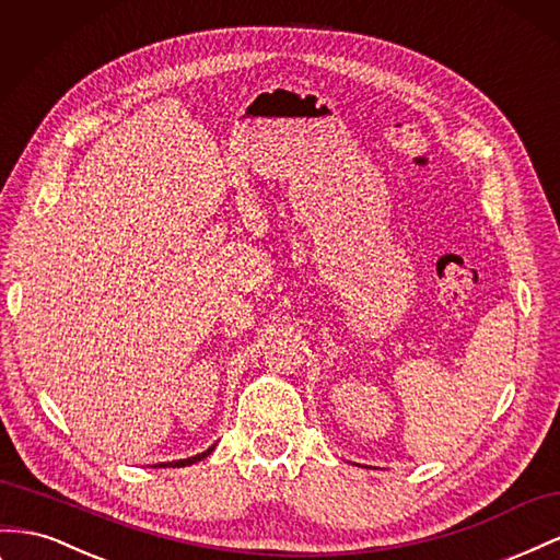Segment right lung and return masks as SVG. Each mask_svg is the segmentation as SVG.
<instances>
[{"instance_id":"1","label":"right lung","mask_w":560,"mask_h":560,"mask_svg":"<svg viewBox=\"0 0 560 560\" xmlns=\"http://www.w3.org/2000/svg\"><path fill=\"white\" fill-rule=\"evenodd\" d=\"M214 445H217V443H214ZM214 445L207 447L205 452H200V455H195V457H188V459H174V462H162V464H155V466H160V468H178V466H190V464H195V462H202L205 457H209L211 452H214Z\"/></svg>"}]
</instances>
